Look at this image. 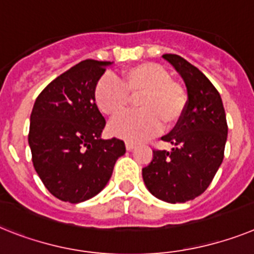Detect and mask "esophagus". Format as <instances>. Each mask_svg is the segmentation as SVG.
Here are the masks:
<instances>
[{
    "label": "esophagus",
    "mask_w": 254,
    "mask_h": 254,
    "mask_svg": "<svg viewBox=\"0 0 254 254\" xmlns=\"http://www.w3.org/2000/svg\"><path fill=\"white\" fill-rule=\"evenodd\" d=\"M125 147H127V151H131L134 147H135V143H133V142H129V140H127V142H125Z\"/></svg>",
    "instance_id": "34e87169"
}]
</instances>
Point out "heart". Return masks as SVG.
I'll return each instance as SVG.
<instances>
[{"instance_id":"obj_1","label":"heart","mask_w":254,"mask_h":254,"mask_svg":"<svg viewBox=\"0 0 254 254\" xmlns=\"http://www.w3.org/2000/svg\"><path fill=\"white\" fill-rule=\"evenodd\" d=\"M138 98L135 114L124 115L108 127L112 135L138 142L164 129L176 127L185 116L187 93L156 63H139L123 71L121 84L103 76L94 89V101L102 114L116 117L127 111L130 98Z\"/></svg>"}]
</instances>
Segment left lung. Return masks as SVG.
<instances>
[{
    "label": "left lung",
    "instance_id": "8db88e82",
    "mask_svg": "<svg viewBox=\"0 0 254 254\" xmlns=\"http://www.w3.org/2000/svg\"><path fill=\"white\" fill-rule=\"evenodd\" d=\"M163 58L185 81L187 108L181 123L161 139L172 150H153L142 169L147 190L170 204L193 200L208 189L221 167L227 140V123L221 95L205 74L176 54Z\"/></svg>",
    "mask_w": 254,
    "mask_h": 254
}]
</instances>
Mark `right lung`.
<instances>
[{"mask_svg": "<svg viewBox=\"0 0 254 254\" xmlns=\"http://www.w3.org/2000/svg\"><path fill=\"white\" fill-rule=\"evenodd\" d=\"M114 62H80L53 80L33 104L28 143L33 167L51 195L77 204L94 197L125 153L123 140L103 139L106 120L94 89Z\"/></svg>", "mask_w": 254, "mask_h": 254, "instance_id": "right-lung-1", "label": "right lung"}]
</instances>
